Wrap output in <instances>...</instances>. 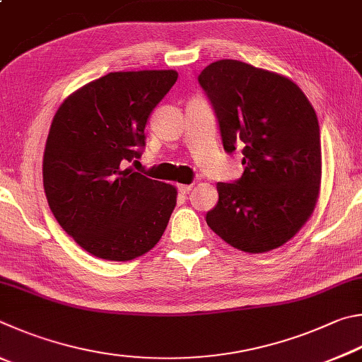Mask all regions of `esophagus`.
Wrapping results in <instances>:
<instances>
[{
    "label": "esophagus",
    "instance_id": "obj_1",
    "mask_svg": "<svg viewBox=\"0 0 362 362\" xmlns=\"http://www.w3.org/2000/svg\"><path fill=\"white\" fill-rule=\"evenodd\" d=\"M192 187H194L192 185H180L177 186V191H180L182 195H186L192 191Z\"/></svg>",
    "mask_w": 362,
    "mask_h": 362
}]
</instances>
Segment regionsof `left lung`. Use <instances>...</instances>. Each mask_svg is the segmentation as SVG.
Instances as JSON below:
<instances>
[{
  "instance_id": "8db88e82",
  "label": "left lung",
  "mask_w": 362,
  "mask_h": 362,
  "mask_svg": "<svg viewBox=\"0 0 362 362\" xmlns=\"http://www.w3.org/2000/svg\"><path fill=\"white\" fill-rule=\"evenodd\" d=\"M227 154L242 149V177L218 182L213 232L245 252L275 250L313 213L321 181L318 117L293 81L238 60L199 74Z\"/></svg>"
}]
</instances>
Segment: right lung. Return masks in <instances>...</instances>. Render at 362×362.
I'll list each match as a JSON object with an SVG mask.
<instances>
[{
  "instance_id": "obj_1",
  "label": "right lung",
  "mask_w": 362,
  "mask_h": 362,
  "mask_svg": "<svg viewBox=\"0 0 362 362\" xmlns=\"http://www.w3.org/2000/svg\"><path fill=\"white\" fill-rule=\"evenodd\" d=\"M176 79L173 69L110 73L55 112L44 192L62 229L93 256L130 261L154 248L167 229L176 189L125 165L141 157L146 122Z\"/></svg>"
}]
</instances>
